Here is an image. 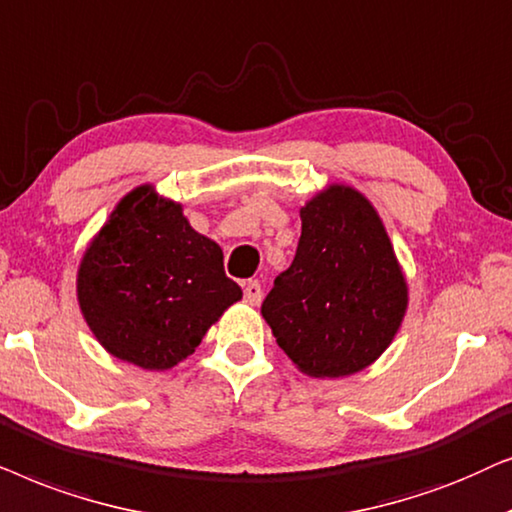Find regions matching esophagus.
I'll return each instance as SVG.
<instances>
[{
	"label": "esophagus",
	"instance_id": "esophagus-1",
	"mask_svg": "<svg viewBox=\"0 0 512 512\" xmlns=\"http://www.w3.org/2000/svg\"><path fill=\"white\" fill-rule=\"evenodd\" d=\"M243 297H245V302H248V304L257 306V304L262 302V297H264L262 285L257 283V281H248V283H243Z\"/></svg>",
	"mask_w": 512,
	"mask_h": 512
}]
</instances>
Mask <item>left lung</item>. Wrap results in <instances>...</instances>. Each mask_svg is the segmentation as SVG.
<instances>
[{
  "instance_id": "left-lung-1",
  "label": "left lung",
  "mask_w": 512,
  "mask_h": 512,
  "mask_svg": "<svg viewBox=\"0 0 512 512\" xmlns=\"http://www.w3.org/2000/svg\"><path fill=\"white\" fill-rule=\"evenodd\" d=\"M299 215L295 260L276 276L262 316L304 374H356L403 323L405 276L377 210L356 189L332 185Z\"/></svg>"
}]
</instances>
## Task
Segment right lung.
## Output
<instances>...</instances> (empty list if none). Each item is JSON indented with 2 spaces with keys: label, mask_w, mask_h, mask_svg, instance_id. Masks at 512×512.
Returning <instances> with one entry per match:
<instances>
[{
  "label": "right lung",
  "mask_w": 512,
  "mask_h": 512,
  "mask_svg": "<svg viewBox=\"0 0 512 512\" xmlns=\"http://www.w3.org/2000/svg\"><path fill=\"white\" fill-rule=\"evenodd\" d=\"M77 295L88 327L112 356L168 370L243 292L224 274L220 245L189 227L177 203L138 187L86 250Z\"/></svg>",
  "instance_id": "obj_1"
}]
</instances>
